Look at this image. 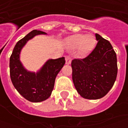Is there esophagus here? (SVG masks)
<instances>
[{
    "mask_svg": "<svg viewBox=\"0 0 128 128\" xmlns=\"http://www.w3.org/2000/svg\"><path fill=\"white\" fill-rule=\"evenodd\" d=\"M66 61L67 65H70V64L71 63V61H72L70 57H69V56L66 57Z\"/></svg>",
    "mask_w": 128,
    "mask_h": 128,
    "instance_id": "1",
    "label": "esophagus"
}]
</instances>
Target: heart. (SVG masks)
I'll use <instances>...</instances> for the list:
<instances>
[{
	"mask_svg": "<svg viewBox=\"0 0 128 128\" xmlns=\"http://www.w3.org/2000/svg\"><path fill=\"white\" fill-rule=\"evenodd\" d=\"M69 46L72 49L78 48L83 56L93 50L96 45V37L91 34H76L69 38Z\"/></svg>",
	"mask_w": 128,
	"mask_h": 128,
	"instance_id": "heart-1",
	"label": "heart"
}]
</instances>
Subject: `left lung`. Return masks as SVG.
<instances>
[{"instance_id":"8db88e82","label":"left lung","mask_w":128,"mask_h":128,"mask_svg":"<svg viewBox=\"0 0 128 128\" xmlns=\"http://www.w3.org/2000/svg\"><path fill=\"white\" fill-rule=\"evenodd\" d=\"M96 48L84 59L72 60V81L81 97L89 100L103 98L115 83L117 56L110 42L98 33Z\"/></svg>"}]
</instances>
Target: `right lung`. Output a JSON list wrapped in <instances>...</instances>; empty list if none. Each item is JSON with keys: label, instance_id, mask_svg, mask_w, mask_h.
Masks as SVG:
<instances>
[{"label": "right lung", "instance_id": "add662e5", "mask_svg": "<svg viewBox=\"0 0 128 128\" xmlns=\"http://www.w3.org/2000/svg\"><path fill=\"white\" fill-rule=\"evenodd\" d=\"M47 35L33 30L16 43L10 58V75L12 85L21 96L30 102H39L51 96L55 80L66 60L62 57L48 59L37 72L30 71L20 61V52L28 40L36 36Z\"/></svg>", "mask_w": 128, "mask_h": 128}]
</instances>
